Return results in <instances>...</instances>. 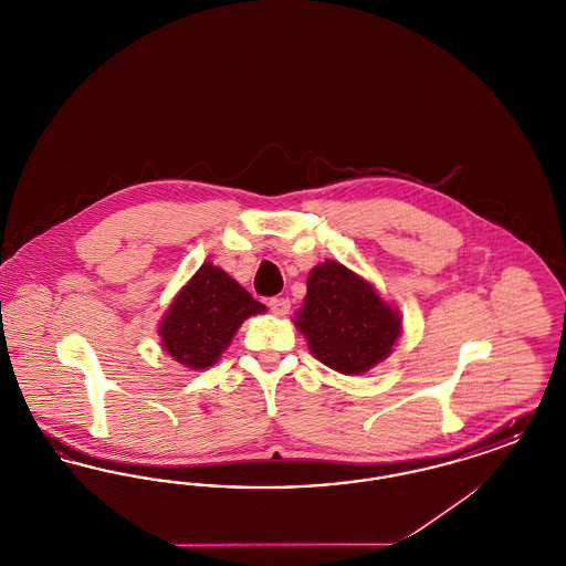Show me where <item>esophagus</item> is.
<instances>
[{"mask_svg": "<svg viewBox=\"0 0 566 566\" xmlns=\"http://www.w3.org/2000/svg\"><path fill=\"white\" fill-rule=\"evenodd\" d=\"M270 310L275 316H286L291 310V301L284 296H273L270 298Z\"/></svg>", "mask_w": 566, "mask_h": 566, "instance_id": "esophagus-1", "label": "esophagus"}]
</instances>
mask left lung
I'll use <instances>...</instances> for the list:
<instances>
[{
	"mask_svg": "<svg viewBox=\"0 0 566 566\" xmlns=\"http://www.w3.org/2000/svg\"><path fill=\"white\" fill-rule=\"evenodd\" d=\"M295 324L310 352L346 376L376 367L401 337L399 312L377 295L374 284L337 261L310 271Z\"/></svg>",
	"mask_w": 566,
	"mask_h": 566,
	"instance_id": "1",
	"label": "left lung"
}]
</instances>
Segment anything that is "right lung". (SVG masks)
<instances>
[{
    "label": "right lung",
    "instance_id": "add662e5",
    "mask_svg": "<svg viewBox=\"0 0 566 566\" xmlns=\"http://www.w3.org/2000/svg\"><path fill=\"white\" fill-rule=\"evenodd\" d=\"M265 310L227 271L203 263L163 316V350L189 369H208L229 348L243 321Z\"/></svg>",
    "mask_w": 566,
    "mask_h": 566
}]
</instances>
